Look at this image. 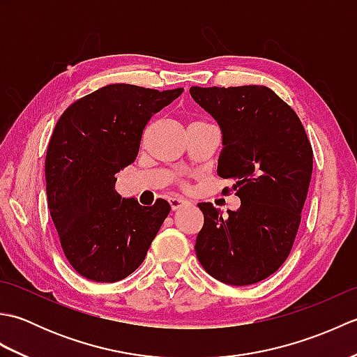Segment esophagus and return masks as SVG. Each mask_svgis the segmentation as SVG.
I'll list each match as a JSON object with an SVG mask.
<instances>
[{"label": "esophagus", "instance_id": "obj_1", "mask_svg": "<svg viewBox=\"0 0 357 357\" xmlns=\"http://www.w3.org/2000/svg\"><path fill=\"white\" fill-rule=\"evenodd\" d=\"M169 204H170L172 210H179V208L188 206V201H185L183 198H176V196H174V198L169 199Z\"/></svg>", "mask_w": 357, "mask_h": 357}]
</instances>
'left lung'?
Segmentation results:
<instances>
[{"label":"left lung","instance_id":"obj_1","mask_svg":"<svg viewBox=\"0 0 357 357\" xmlns=\"http://www.w3.org/2000/svg\"><path fill=\"white\" fill-rule=\"evenodd\" d=\"M190 95L221 128L218 174L241 199L227 215L198 204L196 256L224 284H256L290 255L312 179V144L296 112L268 87L195 86Z\"/></svg>","mask_w":357,"mask_h":357}]
</instances>
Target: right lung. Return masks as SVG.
Listing matches in <instances>:
<instances>
[{"mask_svg": "<svg viewBox=\"0 0 357 357\" xmlns=\"http://www.w3.org/2000/svg\"><path fill=\"white\" fill-rule=\"evenodd\" d=\"M183 92L109 84L58 119L45 155V192L63 252L81 276L116 282L132 275L170 213L164 199L146 207L121 198L115 174L138 156L150 118Z\"/></svg>", "mask_w": 357, "mask_h": 357, "instance_id": "add662e5", "label": "right lung"}]
</instances>
